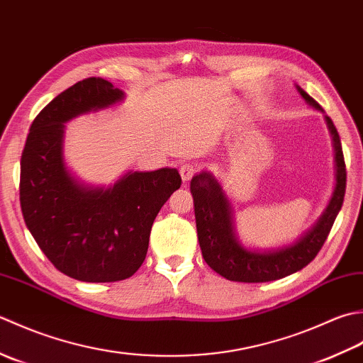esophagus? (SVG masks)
Returning a JSON list of instances; mask_svg holds the SVG:
<instances>
[{
  "label": "esophagus",
  "instance_id": "34e87169",
  "mask_svg": "<svg viewBox=\"0 0 363 363\" xmlns=\"http://www.w3.org/2000/svg\"><path fill=\"white\" fill-rule=\"evenodd\" d=\"M194 174H196V166L192 164V162H183L180 166V175L183 182H189Z\"/></svg>",
  "mask_w": 363,
  "mask_h": 363
}]
</instances>
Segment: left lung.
<instances>
[{"instance_id": "1", "label": "left lung", "mask_w": 363, "mask_h": 363, "mask_svg": "<svg viewBox=\"0 0 363 363\" xmlns=\"http://www.w3.org/2000/svg\"><path fill=\"white\" fill-rule=\"evenodd\" d=\"M296 87L310 106L323 113V108L306 91L299 86ZM326 122L335 147L337 184L334 196L318 223L290 246L268 252L244 249L235 236L230 205L218 180L210 172L197 174L191 180L199 244L203 260L213 271L233 282H271L302 269L320 252L342 208L346 189V164L342 143L330 117L326 116Z\"/></svg>"}]
</instances>
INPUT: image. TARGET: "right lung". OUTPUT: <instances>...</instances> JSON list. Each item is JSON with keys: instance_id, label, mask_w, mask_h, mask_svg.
<instances>
[{"instance_id": "obj_1", "label": "right lung", "mask_w": 363, "mask_h": 363, "mask_svg": "<svg viewBox=\"0 0 363 363\" xmlns=\"http://www.w3.org/2000/svg\"><path fill=\"white\" fill-rule=\"evenodd\" d=\"M123 99L103 78L65 89L34 119L20 161L26 227L57 271L81 282H117L144 263L161 206L180 188L177 169L128 172L109 188L78 183L62 160L64 123Z\"/></svg>"}]
</instances>
